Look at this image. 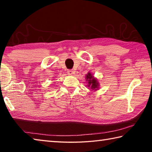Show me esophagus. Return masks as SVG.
Segmentation results:
<instances>
[{"mask_svg": "<svg viewBox=\"0 0 152 152\" xmlns=\"http://www.w3.org/2000/svg\"><path fill=\"white\" fill-rule=\"evenodd\" d=\"M67 72L69 74V75H72V74H74V71L72 70H68L67 71Z\"/></svg>", "mask_w": 152, "mask_h": 152, "instance_id": "1", "label": "esophagus"}]
</instances>
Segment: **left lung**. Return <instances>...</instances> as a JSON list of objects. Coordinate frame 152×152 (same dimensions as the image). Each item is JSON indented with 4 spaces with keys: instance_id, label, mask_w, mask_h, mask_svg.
Wrapping results in <instances>:
<instances>
[{
    "instance_id": "1",
    "label": "left lung",
    "mask_w": 152,
    "mask_h": 152,
    "mask_svg": "<svg viewBox=\"0 0 152 152\" xmlns=\"http://www.w3.org/2000/svg\"><path fill=\"white\" fill-rule=\"evenodd\" d=\"M86 81L87 82V86L91 88L92 91H98L99 89L100 84L96 78L92 75L91 72H88L86 74Z\"/></svg>"
}]
</instances>
